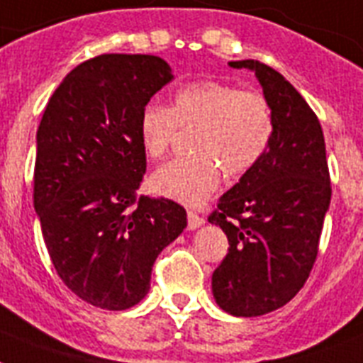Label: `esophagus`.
<instances>
[{"mask_svg":"<svg viewBox=\"0 0 363 363\" xmlns=\"http://www.w3.org/2000/svg\"><path fill=\"white\" fill-rule=\"evenodd\" d=\"M203 223H205V218L196 214V212H188V229H190V231L201 228Z\"/></svg>","mask_w":363,"mask_h":363,"instance_id":"obj_1","label":"esophagus"}]
</instances>
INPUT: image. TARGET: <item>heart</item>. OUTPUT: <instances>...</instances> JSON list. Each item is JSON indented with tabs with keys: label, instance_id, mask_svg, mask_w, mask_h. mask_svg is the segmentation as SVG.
Instances as JSON below:
<instances>
[{
	"label": "heart",
	"instance_id": "b5f03b06",
	"mask_svg": "<svg viewBox=\"0 0 363 363\" xmlns=\"http://www.w3.org/2000/svg\"><path fill=\"white\" fill-rule=\"evenodd\" d=\"M179 128H194V155L175 158L149 179L156 196L197 207L228 177L248 173L267 152L274 121L267 99L222 82H196L175 93L173 108L151 102L140 113L141 149L162 158Z\"/></svg>",
	"mask_w": 363,
	"mask_h": 363
}]
</instances>
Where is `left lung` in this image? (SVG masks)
I'll list each match as a JSON object with an SVG mask.
<instances>
[{"instance_id":"1","label":"left lung","mask_w":363,"mask_h":363,"mask_svg":"<svg viewBox=\"0 0 363 363\" xmlns=\"http://www.w3.org/2000/svg\"><path fill=\"white\" fill-rule=\"evenodd\" d=\"M229 67L255 72L274 132L263 158L208 216L229 240L228 255L212 274V294L229 315L259 317L285 306L304 287L332 188L323 128L298 91L255 59L229 61Z\"/></svg>"}]
</instances>
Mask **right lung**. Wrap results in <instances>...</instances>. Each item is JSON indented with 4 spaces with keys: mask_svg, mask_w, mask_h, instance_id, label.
Here are the masks:
<instances>
[{
    "mask_svg": "<svg viewBox=\"0 0 363 363\" xmlns=\"http://www.w3.org/2000/svg\"><path fill=\"white\" fill-rule=\"evenodd\" d=\"M173 79L156 55L108 54L59 84L37 130L35 212L63 284L87 304L128 309L186 228L169 199L135 196L145 173L140 113Z\"/></svg>",
    "mask_w": 363,
    "mask_h": 363,
    "instance_id": "right-lung-1",
    "label": "right lung"
}]
</instances>
